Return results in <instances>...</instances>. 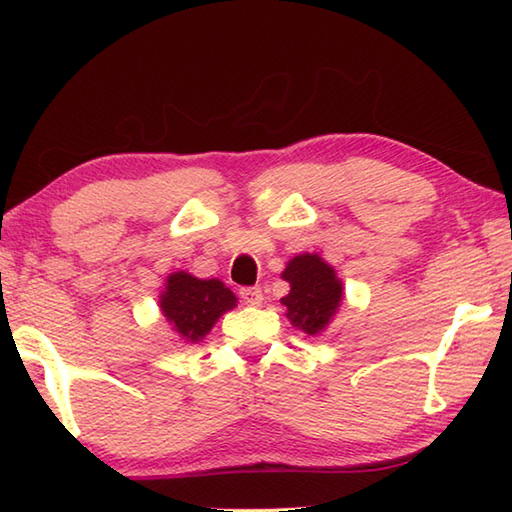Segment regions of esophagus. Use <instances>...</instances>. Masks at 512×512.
I'll return each instance as SVG.
<instances>
[{"mask_svg": "<svg viewBox=\"0 0 512 512\" xmlns=\"http://www.w3.org/2000/svg\"><path fill=\"white\" fill-rule=\"evenodd\" d=\"M239 297L244 299V303H248V306H262L264 301V292L262 288H242V292H239Z\"/></svg>", "mask_w": 512, "mask_h": 512, "instance_id": "obj_1", "label": "esophagus"}]
</instances>
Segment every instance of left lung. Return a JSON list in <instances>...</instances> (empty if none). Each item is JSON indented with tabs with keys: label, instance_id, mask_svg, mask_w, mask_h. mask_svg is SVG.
<instances>
[{
	"label": "left lung",
	"instance_id": "left-lung-1",
	"mask_svg": "<svg viewBox=\"0 0 512 512\" xmlns=\"http://www.w3.org/2000/svg\"><path fill=\"white\" fill-rule=\"evenodd\" d=\"M281 279L290 284L288 295L281 297L290 323L310 336L328 330L343 301V284L334 266L317 253H301L286 264Z\"/></svg>",
	"mask_w": 512,
	"mask_h": 512
}]
</instances>
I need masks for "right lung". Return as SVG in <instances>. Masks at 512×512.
I'll use <instances>...</instances> for the list:
<instances>
[{
	"mask_svg": "<svg viewBox=\"0 0 512 512\" xmlns=\"http://www.w3.org/2000/svg\"><path fill=\"white\" fill-rule=\"evenodd\" d=\"M162 317L182 343H198L213 330L224 312L237 306V297L220 279H198L176 270L160 292Z\"/></svg>",
	"mask_w": 512,
	"mask_h": 512,
	"instance_id": "right-lung-1",
	"label": "right lung"
}]
</instances>
